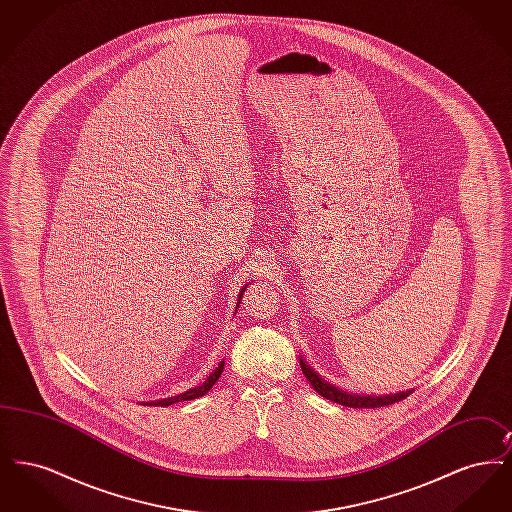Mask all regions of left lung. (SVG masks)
Masks as SVG:
<instances>
[{"mask_svg":"<svg viewBox=\"0 0 512 512\" xmlns=\"http://www.w3.org/2000/svg\"><path fill=\"white\" fill-rule=\"evenodd\" d=\"M301 370L305 374V378L311 382V386L315 388L318 395H322L324 399H330L334 403H340L345 407H353V409H376V407H388L401 399H405L407 395H411L413 390L399 391V393H390V395H357V393H349V391L340 390L334 384H328L324 378L318 376V372L313 370V366L307 365L303 357H299Z\"/></svg>","mask_w":512,"mask_h":512,"instance_id":"1","label":"left lung"}]
</instances>
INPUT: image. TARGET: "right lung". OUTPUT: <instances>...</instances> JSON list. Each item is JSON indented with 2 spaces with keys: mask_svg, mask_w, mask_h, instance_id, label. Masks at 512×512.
I'll return each mask as SVG.
<instances>
[{
  "mask_svg": "<svg viewBox=\"0 0 512 512\" xmlns=\"http://www.w3.org/2000/svg\"><path fill=\"white\" fill-rule=\"evenodd\" d=\"M249 284H245L244 288H242V292L238 295V303H236V309L240 307V301H242V297H244L245 288H247ZM236 315V313H234ZM222 368H224V361H220L219 366L207 376V380L203 382V384H199V386H195L192 390L184 391V393H178V395H172V397H167V399H157V401H144L142 405H153V407H169L172 403H178V401H190V399H197V397H203L207 391L211 390L213 386H215V382L219 380L220 374H222Z\"/></svg>",
  "mask_w": 512,
  "mask_h": 512,
  "instance_id": "right-lung-1",
  "label": "right lung"
}]
</instances>
